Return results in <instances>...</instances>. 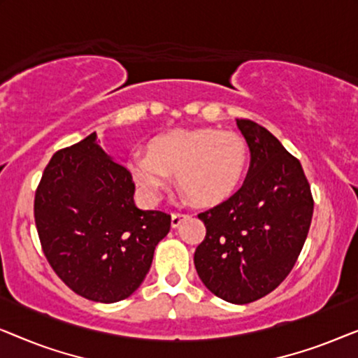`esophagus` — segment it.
<instances>
[{
  "label": "esophagus",
  "mask_w": 358,
  "mask_h": 358,
  "mask_svg": "<svg viewBox=\"0 0 358 358\" xmlns=\"http://www.w3.org/2000/svg\"><path fill=\"white\" fill-rule=\"evenodd\" d=\"M189 215L187 213H182V212H173V215H171V224H173V227L176 228V227H179L180 224V222H182L184 218H187Z\"/></svg>",
  "instance_id": "1"
}]
</instances>
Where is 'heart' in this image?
Returning <instances> with one entry per match:
<instances>
[{
  "mask_svg": "<svg viewBox=\"0 0 358 358\" xmlns=\"http://www.w3.org/2000/svg\"><path fill=\"white\" fill-rule=\"evenodd\" d=\"M249 148L236 131L179 129L155 136L150 151H134L129 169L136 185L158 200L176 173L194 203L213 205L236 192L246 176Z\"/></svg>",
  "mask_w": 358,
  "mask_h": 358,
  "instance_id": "heart-1",
  "label": "heart"
}]
</instances>
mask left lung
Here are the masks:
<instances>
[{"label": "left lung", "mask_w": 358, "mask_h": 358, "mask_svg": "<svg viewBox=\"0 0 358 358\" xmlns=\"http://www.w3.org/2000/svg\"><path fill=\"white\" fill-rule=\"evenodd\" d=\"M236 124L251 164L231 197L199 213L207 233L194 264L210 292L246 305L290 273L310 231L315 200L300 161L271 131L249 119Z\"/></svg>", "instance_id": "1"}]
</instances>
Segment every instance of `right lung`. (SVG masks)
<instances>
[{
    "instance_id": "obj_1",
    "label": "right lung",
    "mask_w": 358,
    "mask_h": 358,
    "mask_svg": "<svg viewBox=\"0 0 358 358\" xmlns=\"http://www.w3.org/2000/svg\"><path fill=\"white\" fill-rule=\"evenodd\" d=\"M130 171L109 158L96 134L58 150L34 199L42 251L68 288L115 303L141 285L171 215L140 210Z\"/></svg>"
}]
</instances>
